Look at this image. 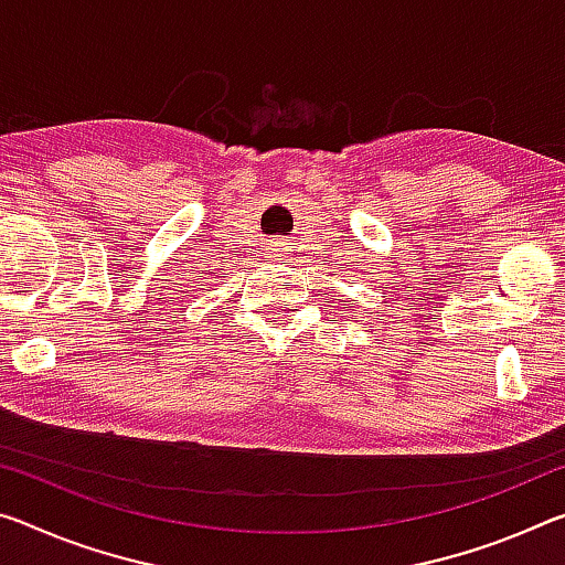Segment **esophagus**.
Returning a JSON list of instances; mask_svg holds the SVG:
<instances>
[{
  "label": "esophagus",
  "instance_id": "esophagus-1",
  "mask_svg": "<svg viewBox=\"0 0 565 565\" xmlns=\"http://www.w3.org/2000/svg\"><path fill=\"white\" fill-rule=\"evenodd\" d=\"M274 250H276V256H279V250H281V248H274Z\"/></svg>",
  "mask_w": 565,
  "mask_h": 565
}]
</instances>
